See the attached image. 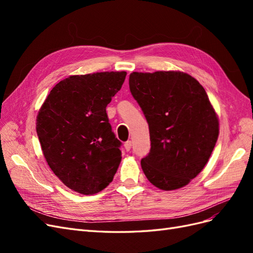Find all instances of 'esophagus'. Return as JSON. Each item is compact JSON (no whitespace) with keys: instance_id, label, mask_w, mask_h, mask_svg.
Here are the masks:
<instances>
[{"instance_id":"34e87169","label":"esophagus","mask_w":253,"mask_h":253,"mask_svg":"<svg viewBox=\"0 0 253 253\" xmlns=\"http://www.w3.org/2000/svg\"><path fill=\"white\" fill-rule=\"evenodd\" d=\"M125 149L126 151H129L132 149V141L131 140H127L126 143H125Z\"/></svg>"}]
</instances>
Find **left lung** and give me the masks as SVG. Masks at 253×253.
Segmentation results:
<instances>
[{
	"instance_id": "obj_1",
	"label": "left lung",
	"mask_w": 253,
	"mask_h": 253,
	"mask_svg": "<svg viewBox=\"0 0 253 253\" xmlns=\"http://www.w3.org/2000/svg\"><path fill=\"white\" fill-rule=\"evenodd\" d=\"M129 90L150 129L141 168L155 187H185L201 173L218 137V118L200 82L182 72L129 75Z\"/></svg>"
}]
</instances>
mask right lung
<instances>
[{
	"label": "right lung",
	"mask_w": 253,
	"mask_h": 253,
	"mask_svg": "<svg viewBox=\"0 0 253 253\" xmlns=\"http://www.w3.org/2000/svg\"><path fill=\"white\" fill-rule=\"evenodd\" d=\"M126 72L70 76L52 87L37 117L45 159L57 177L89 195L110 185L121 162V142L112 132L106 106Z\"/></svg>",
	"instance_id": "add662e5"
}]
</instances>
